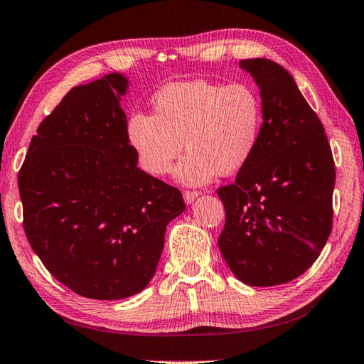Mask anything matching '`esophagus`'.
Listing matches in <instances>:
<instances>
[{
    "label": "esophagus",
    "instance_id": "esophagus-1",
    "mask_svg": "<svg viewBox=\"0 0 364 364\" xmlns=\"http://www.w3.org/2000/svg\"><path fill=\"white\" fill-rule=\"evenodd\" d=\"M200 195H201L200 191H196V190H185L183 191V200L187 204H191Z\"/></svg>",
    "mask_w": 364,
    "mask_h": 364
}]
</instances>
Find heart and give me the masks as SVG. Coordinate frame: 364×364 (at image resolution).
Here are the masks:
<instances>
[{"instance_id": "heart-1", "label": "heart", "mask_w": 364, "mask_h": 364, "mask_svg": "<svg viewBox=\"0 0 364 364\" xmlns=\"http://www.w3.org/2000/svg\"><path fill=\"white\" fill-rule=\"evenodd\" d=\"M155 115L134 112L127 133L141 166L164 176L182 154L176 176L182 183L203 185L217 174L241 171L255 154L263 125V105L250 85L185 80L154 95Z\"/></svg>"}]
</instances>
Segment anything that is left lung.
<instances>
[{"mask_svg": "<svg viewBox=\"0 0 364 364\" xmlns=\"http://www.w3.org/2000/svg\"><path fill=\"white\" fill-rule=\"evenodd\" d=\"M259 88L263 125L250 161L217 190L225 205L218 247L252 287L299 277L330 237L336 181L330 142L291 74L267 58L242 60Z\"/></svg>", "mask_w": 364, "mask_h": 364, "instance_id": "left-lung-1", "label": "left lung"}]
</instances>
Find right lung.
<instances>
[{"label": "right lung", "instance_id": "add662e5", "mask_svg": "<svg viewBox=\"0 0 364 364\" xmlns=\"http://www.w3.org/2000/svg\"><path fill=\"white\" fill-rule=\"evenodd\" d=\"M119 73L71 88L41 122L18 171L23 230L52 276L80 296L123 299L154 277L176 187L144 173L120 107Z\"/></svg>", "mask_w": 364, "mask_h": 364}]
</instances>
